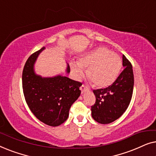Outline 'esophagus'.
<instances>
[{
  "label": "esophagus",
  "instance_id": "34e87169",
  "mask_svg": "<svg viewBox=\"0 0 156 156\" xmlns=\"http://www.w3.org/2000/svg\"><path fill=\"white\" fill-rule=\"evenodd\" d=\"M80 89H81V91H82V93H84V92H85V91H86L89 90V89L87 88V87H85L84 85H82V86L80 87Z\"/></svg>",
  "mask_w": 156,
  "mask_h": 156
}]
</instances>
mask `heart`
<instances>
[{
    "mask_svg": "<svg viewBox=\"0 0 156 156\" xmlns=\"http://www.w3.org/2000/svg\"><path fill=\"white\" fill-rule=\"evenodd\" d=\"M122 65L120 57L108 49L100 47L83 55L77 62L71 61L70 69L76 80H80L87 70L88 76L95 87L110 86L116 80Z\"/></svg>",
    "mask_w": 156,
    "mask_h": 156,
    "instance_id": "b5f03b06",
    "label": "heart"
}]
</instances>
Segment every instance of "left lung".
<instances>
[{"label":"left lung","mask_w":156,"mask_h":156,"mask_svg":"<svg viewBox=\"0 0 156 156\" xmlns=\"http://www.w3.org/2000/svg\"><path fill=\"white\" fill-rule=\"evenodd\" d=\"M124 69L112 85L94 90L96 102L91 106V116L97 122L107 124L118 119L131 102L134 84L132 65L123 55Z\"/></svg>","instance_id":"8db88e82"}]
</instances>
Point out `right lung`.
I'll return each instance as SVG.
<instances>
[{
    "mask_svg": "<svg viewBox=\"0 0 156 156\" xmlns=\"http://www.w3.org/2000/svg\"><path fill=\"white\" fill-rule=\"evenodd\" d=\"M42 48L31 55L23 68L22 83L24 97L33 114L50 126H58L67 120L69 108L80 96L82 83L57 75L42 77L35 72L34 65ZM67 73L70 72L67 64Z\"/></svg>",
    "mask_w": 156,
    "mask_h": 156,
    "instance_id": "obj_1",
    "label": "right lung"
}]
</instances>
